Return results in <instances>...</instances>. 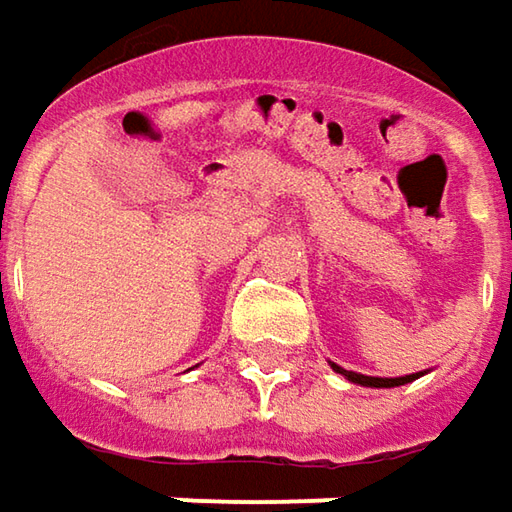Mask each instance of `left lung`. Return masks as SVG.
I'll use <instances>...</instances> for the list:
<instances>
[{
  "mask_svg": "<svg viewBox=\"0 0 512 512\" xmlns=\"http://www.w3.org/2000/svg\"><path fill=\"white\" fill-rule=\"evenodd\" d=\"M330 367L336 370V373H342L347 382L353 384H362V387H399V384L413 382V379H419L424 373H410V376H399V379H379V376H364V373H353V370H344L339 364L330 362Z\"/></svg>",
  "mask_w": 512,
  "mask_h": 512,
  "instance_id": "8db88e82",
  "label": "left lung"
}]
</instances>
